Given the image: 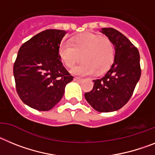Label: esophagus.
I'll use <instances>...</instances> for the list:
<instances>
[{"instance_id": "1", "label": "esophagus", "mask_w": 155, "mask_h": 155, "mask_svg": "<svg viewBox=\"0 0 155 155\" xmlns=\"http://www.w3.org/2000/svg\"><path fill=\"white\" fill-rule=\"evenodd\" d=\"M74 80H75V81H76V82H80V81H82V80H83V79H82V78H80V77H75V78H74Z\"/></svg>"}]
</instances>
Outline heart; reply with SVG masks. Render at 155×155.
I'll return each mask as SVG.
<instances>
[{
    "label": "heart",
    "instance_id": "b5f03b06",
    "mask_svg": "<svg viewBox=\"0 0 155 155\" xmlns=\"http://www.w3.org/2000/svg\"><path fill=\"white\" fill-rule=\"evenodd\" d=\"M58 55L68 68L75 66L82 57L83 61L72 70L75 75H101L114 63L115 47L108 37L84 33L72 37L69 42L61 43Z\"/></svg>",
    "mask_w": 155,
    "mask_h": 155
}]
</instances>
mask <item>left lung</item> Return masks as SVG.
Instances as JSON below:
<instances>
[{"label":"left lung","mask_w":155,"mask_h":155,"mask_svg":"<svg viewBox=\"0 0 155 155\" xmlns=\"http://www.w3.org/2000/svg\"><path fill=\"white\" fill-rule=\"evenodd\" d=\"M114 44L115 61L107 73L94 80L92 91L85 98L100 112L117 111L129 101L141 75L140 54L137 48L124 35L113 28H102Z\"/></svg>","instance_id":"8db88e82"}]
</instances>
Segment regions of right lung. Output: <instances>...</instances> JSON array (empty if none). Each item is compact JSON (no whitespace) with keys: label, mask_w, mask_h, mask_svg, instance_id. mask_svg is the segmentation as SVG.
<instances>
[{"label":"right lung","mask_w":155,"mask_h":155,"mask_svg":"<svg viewBox=\"0 0 155 155\" xmlns=\"http://www.w3.org/2000/svg\"><path fill=\"white\" fill-rule=\"evenodd\" d=\"M66 32L46 29L21 46L14 63L17 94L23 103L38 111L51 110L60 101L73 79L63 66L58 48Z\"/></svg>","instance_id":"right-lung-1"}]
</instances>
